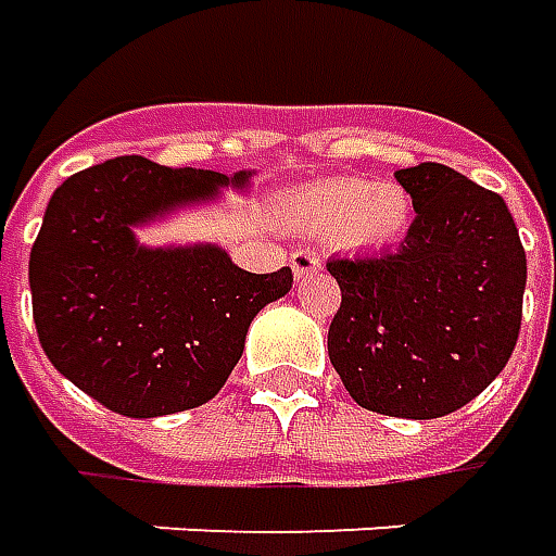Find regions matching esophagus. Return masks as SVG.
<instances>
[{"instance_id": "1", "label": "esophagus", "mask_w": 556, "mask_h": 556, "mask_svg": "<svg viewBox=\"0 0 556 556\" xmlns=\"http://www.w3.org/2000/svg\"><path fill=\"white\" fill-rule=\"evenodd\" d=\"M289 262H291V270H294V279H304L309 277V274L321 270V258H318L316 252H309V250L291 252Z\"/></svg>"}]
</instances>
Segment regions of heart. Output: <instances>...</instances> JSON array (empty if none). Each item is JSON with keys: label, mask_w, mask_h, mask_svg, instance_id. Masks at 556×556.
Instances as JSON below:
<instances>
[{"label": "heart", "mask_w": 556, "mask_h": 556, "mask_svg": "<svg viewBox=\"0 0 556 556\" xmlns=\"http://www.w3.org/2000/svg\"><path fill=\"white\" fill-rule=\"evenodd\" d=\"M289 223L306 235H337L349 250H388L413 219V201L394 184L337 177L306 186L289 201Z\"/></svg>", "instance_id": "1"}]
</instances>
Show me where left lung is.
I'll list each match as a JSON object with an SVG mask.
<instances>
[{"label":"left lung","instance_id":"1","mask_svg":"<svg viewBox=\"0 0 556 556\" xmlns=\"http://www.w3.org/2000/svg\"><path fill=\"white\" fill-rule=\"evenodd\" d=\"M415 219L400 250L331 258L343 301L328 355L352 400L442 418L479 397L521 331L527 255L506 201L440 162L400 168Z\"/></svg>","mask_w":556,"mask_h":556}]
</instances>
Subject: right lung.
Masks as SVG:
<instances>
[{
    "mask_svg": "<svg viewBox=\"0 0 556 556\" xmlns=\"http://www.w3.org/2000/svg\"><path fill=\"white\" fill-rule=\"evenodd\" d=\"M252 170L108 159L53 192L29 255L33 318L50 364L111 413L195 409L219 394L258 309L291 270L250 274L216 243L143 247L135 228L247 189Z\"/></svg>",
    "mask_w": 556,
    "mask_h": 556,
    "instance_id": "1",
    "label": "right lung"
}]
</instances>
